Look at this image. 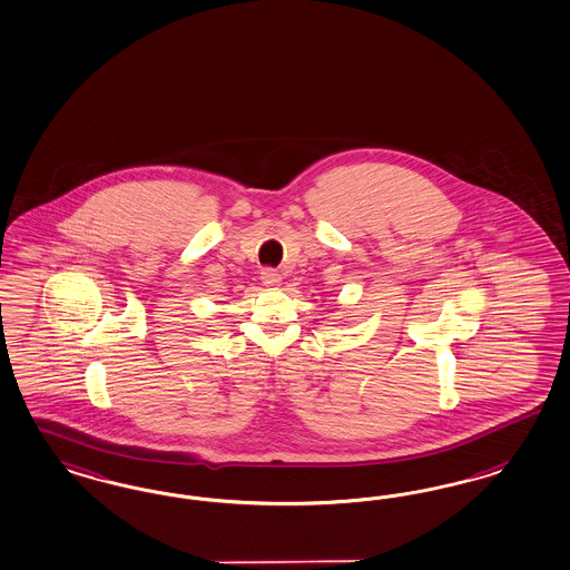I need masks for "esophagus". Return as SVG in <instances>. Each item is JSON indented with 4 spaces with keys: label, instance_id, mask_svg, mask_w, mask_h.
<instances>
[{
    "label": "esophagus",
    "instance_id": "1",
    "mask_svg": "<svg viewBox=\"0 0 570 570\" xmlns=\"http://www.w3.org/2000/svg\"><path fill=\"white\" fill-rule=\"evenodd\" d=\"M262 281H264V285H268V287H275L281 283V275L273 271V268H266L264 273H262Z\"/></svg>",
    "mask_w": 570,
    "mask_h": 570
}]
</instances>
